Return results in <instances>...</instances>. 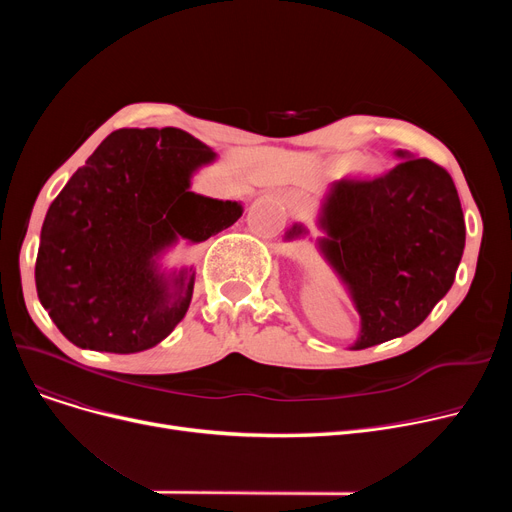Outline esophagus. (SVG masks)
<instances>
[{
	"mask_svg": "<svg viewBox=\"0 0 512 512\" xmlns=\"http://www.w3.org/2000/svg\"><path fill=\"white\" fill-rule=\"evenodd\" d=\"M305 207H307V201H303V199H299V201H297V203H294V207H292V209H294V211H299V213H301V211H303V209H305Z\"/></svg>",
	"mask_w": 512,
	"mask_h": 512,
	"instance_id": "obj_1",
	"label": "esophagus"
}]
</instances>
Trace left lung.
I'll return each instance as SVG.
<instances>
[{
    "instance_id": "8db88e82",
    "label": "left lung",
    "mask_w": 512,
    "mask_h": 512,
    "mask_svg": "<svg viewBox=\"0 0 512 512\" xmlns=\"http://www.w3.org/2000/svg\"><path fill=\"white\" fill-rule=\"evenodd\" d=\"M394 155L400 161L384 176L334 180L317 215V251L361 317L355 351L415 330L450 290L465 249L450 174L409 151ZM307 234L292 224L284 240Z\"/></svg>"
}]
</instances>
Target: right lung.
Segmentation results:
<instances>
[{"mask_svg": "<svg viewBox=\"0 0 512 512\" xmlns=\"http://www.w3.org/2000/svg\"><path fill=\"white\" fill-rule=\"evenodd\" d=\"M180 128H120L78 168L47 209L35 265L43 309L76 346L130 355L159 344L193 299L195 270L161 267L232 226L242 203L191 191L215 161Z\"/></svg>", "mask_w": 512, "mask_h": 512, "instance_id": "1", "label": "right lung"}]
</instances>
